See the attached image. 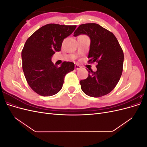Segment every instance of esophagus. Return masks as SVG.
<instances>
[{
	"label": "esophagus",
	"instance_id": "obj_1",
	"mask_svg": "<svg viewBox=\"0 0 147 147\" xmlns=\"http://www.w3.org/2000/svg\"><path fill=\"white\" fill-rule=\"evenodd\" d=\"M75 69H76V70H79V69H80L82 68V67L80 65L76 64V65H75Z\"/></svg>",
	"mask_w": 147,
	"mask_h": 147
}]
</instances>
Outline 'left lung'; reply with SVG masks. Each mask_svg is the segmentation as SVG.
<instances>
[{
    "label": "left lung",
    "mask_w": 147,
    "mask_h": 147,
    "mask_svg": "<svg viewBox=\"0 0 147 147\" xmlns=\"http://www.w3.org/2000/svg\"><path fill=\"white\" fill-rule=\"evenodd\" d=\"M81 34L90 37L89 63H96L97 70L88 71L86 79L80 82L82 91L90 97H99L109 94L118 83L123 72L124 54L114 34L96 23L78 26L74 37Z\"/></svg>",
    "instance_id": "8db88e82"
}]
</instances>
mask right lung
<instances>
[{
  "instance_id": "add662e5",
  "label": "right lung",
  "mask_w": 147,
  "mask_h": 147,
  "mask_svg": "<svg viewBox=\"0 0 147 147\" xmlns=\"http://www.w3.org/2000/svg\"><path fill=\"white\" fill-rule=\"evenodd\" d=\"M77 26L48 24L26 40L21 52L23 70L29 86L38 94L51 96L63 87L65 75L74 70V63L64 62L59 67L52 63L55 52L61 51L64 39Z\"/></svg>"
}]
</instances>
